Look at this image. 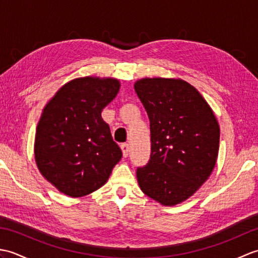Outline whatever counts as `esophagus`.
I'll return each instance as SVG.
<instances>
[{
    "instance_id": "1",
    "label": "esophagus",
    "mask_w": 258,
    "mask_h": 258,
    "mask_svg": "<svg viewBox=\"0 0 258 258\" xmlns=\"http://www.w3.org/2000/svg\"><path fill=\"white\" fill-rule=\"evenodd\" d=\"M120 150H122V152H123V156L124 157H127L128 156L130 147H128L127 143H123L122 145H120Z\"/></svg>"
}]
</instances>
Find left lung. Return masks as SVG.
<instances>
[{
  "label": "left lung",
  "mask_w": 258,
  "mask_h": 258,
  "mask_svg": "<svg viewBox=\"0 0 258 258\" xmlns=\"http://www.w3.org/2000/svg\"><path fill=\"white\" fill-rule=\"evenodd\" d=\"M136 94L150 118L151 157L136 171L143 193L162 205L186 201L210 177L220 147L212 108L183 80L142 79Z\"/></svg>",
  "instance_id": "obj_1"
}]
</instances>
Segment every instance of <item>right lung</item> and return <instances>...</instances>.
<instances>
[{
	"label": "right lung",
	"instance_id": "1",
	"mask_svg": "<svg viewBox=\"0 0 258 258\" xmlns=\"http://www.w3.org/2000/svg\"><path fill=\"white\" fill-rule=\"evenodd\" d=\"M119 86L116 79H75L43 109L35 134V161L61 193L81 197L98 189L122 158L101 115Z\"/></svg>",
	"mask_w": 258,
	"mask_h": 258
}]
</instances>
